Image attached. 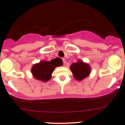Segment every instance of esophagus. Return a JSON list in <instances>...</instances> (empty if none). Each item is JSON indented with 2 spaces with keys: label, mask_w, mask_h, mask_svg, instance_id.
<instances>
[{
  "label": "esophagus",
  "mask_w": 125,
  "mask_h": 125,
  "mask_svg": "<svg viewBox=\"0 0 125 125\" xmlns=\"http://www.w3.org/2000/svg\"><path fill=\"white\" fill-rule=\"evenodd\" d=\"M62 61H63V62L64 64L66 63V60L65 58H62Z\"/></svg>",
  "instance_id": "obj_1"
}]
</instances>
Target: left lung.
I'll return each mask as SVG.
<instances>
[{
  "label": "left lung",
  "mask_w": 125,
  "mask_h": 125,
  "mask_svg": "<svg viewBox=\"0 0 125 125\" xmlns=\"http://www.w3.org/2000/svg\"><path fill=\"white\" fill-rule=\"evenodd\" d=\"M70 69L74 78L77 81H82L88 77L91 72V67L87 63L82 60L73 63L70 66Z\"/></svg>",
  "instance_id": "8db88e82"
}]
</instances>
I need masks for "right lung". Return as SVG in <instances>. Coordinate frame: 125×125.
<instances>
[{"label": "right lung", "mask_w": 125, "mask_h": 125, "mask_svg": "<svg viewBox=\"0 0 125 125\" xmlns=\"http://www.w3.org/2000/svg\"><path fill=\"white\" fill-rule=\"evenodd\" d=\"M63 65L61 59L57 58L51 61H42L34 64L31 69L33 77L38 81L46 82L52 77V74L56 67Z\"/></svg>", "instance_id": "obj_1"}]
</instances>
